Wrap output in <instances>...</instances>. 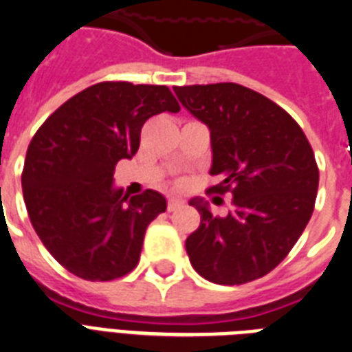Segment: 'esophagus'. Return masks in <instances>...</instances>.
<instances>
[{
    "mask_svg": "<svg viewBox=\"0 0 352 352\" xmlns=\"http://www.w3.org/2000/svg\"><path fill=\"white\" fill-rule=\"evenodd\" d=\"M184 206V200L182 199H170L168 200V211H177L179 208Z\"/></svg>",
    "mask_w": 352,
    "mask_h": 352,
    "instance_id": "esophagus-1",
    "label": "esophagus"
}]
</instances>
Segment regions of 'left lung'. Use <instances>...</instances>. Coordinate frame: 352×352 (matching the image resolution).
I'll list each match as a JSON object with an SVG mask.
<instances>
[{
  "instance_id": "8db88e82",
  "label": "left lung",
  "mask_w": 352,
  "mask_h": 352,
  "mask_svg": "<svg viewBox=\"0 0 352 352\" xmlns=\"http://www.w3.org/2000/svg\"><path fill=\"white\" fill-rule=\"evenodd\" d=\"M182 107L211 132L209 173L231 191L227 217L191 199L200 226L186 252L204 279L243 285L267 276L288 256L311 218L318 190L315 153L297 121L277 103L240 84L173 87Z\"/></svg>"
}]
</instances>
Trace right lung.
Returning <instances> with one entry per match:
<instances>
[{
    "label": "right lung",
    "instance_id": "1",
    "mask_svg": "<svg viewBox=\"0 0 352 352\" xmlns=\"http://www.w3.org/2000/svg\"><path fill=\"white\" fill-rule=\"evenodd\" d=\"M181 107L166 85L100 82L62 103L35 132L21 175L35 232L85 281L134 270L150 221L166 211L153 190L123 195L114 168L140 148L144 121Z\"/></svg>",
    "mask_w": 352,
    "mask_h": 352
}]
</instances>
